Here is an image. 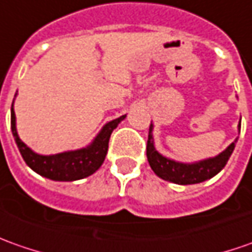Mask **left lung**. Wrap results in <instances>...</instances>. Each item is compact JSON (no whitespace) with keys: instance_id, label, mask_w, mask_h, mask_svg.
<instances>
[{"instance_id":"obj_1","label":"left lung","mask_w":252,"mask_h":252,"mask_svg":"<svg viewBox=\"0 0 252 252\" xmlns=\"http://www.w3.org/2000/svg\"><path fill=\"white\" fill-rule=\"evenodd\" d=\"M240 134V124H239ZM237 138L234 142H231L218 156L208 158L204 160L192 161V163H183L163 156L156 148L153 141V124L151 123L149 126V135H148V145H146V156L151 169L155 171V174L161 180H166L174 184L180 186H188V184H198L206 181L209 178L215 177L220 171L231 156V153L236 148Z\"/></svg>"}]
</instances>
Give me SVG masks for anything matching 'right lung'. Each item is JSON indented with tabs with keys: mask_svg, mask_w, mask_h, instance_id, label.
<instances>
[{
	"mask_svg": "<svg viewBox=\"0 0 252 252\" xmlns=\"http://www.w3.org/2000/svg\"><path fill=\"white\" fill-rule=\"evenodd\" d=\"M126 117V114L104 124L99 134L94 136V139L88 146L75 151L56 153V155H39L33 152L19 138L16 131L13 101L11 107V129L23 160L26 161V164L33 171H36L41 177L50 178L54 181H75V180L89 177L91 174L100 169L107 155L110 135Z\"/></svg>",
	"mask_w": 252,
	"mask_h": 252,
	"instance_id": "right-lung-1",
	"label": "right lung"
}]
</instances>
